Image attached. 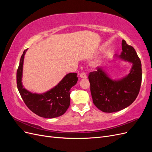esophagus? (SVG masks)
Here are the masks:
<instances>
[{"label": "esophagus", "instance_id": "obj_1", "mask_svg": "<svg viewBox=\"0 0 152 152\" xmlns=\"http://www.w3.org/2000/svg\"><path fill=\"white\" fill-rule=\"evenodd\" d=\"M80 77L82 78V79H86V78H87V75L85 73L82 72V73H81L80 74Z\"/></svg>", "mask_w": 152, "mask_h": 152}]
</instances>
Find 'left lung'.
Masks as SVG:
<instances>
[{
  "mask_svg": "<svg viewBox=\"0 0 152 152\" xmlns=\"http://www.w3.org/2000/svg\"><path fill=\"white\" fill-rule=\"evenodd\" d=\"M120 59L132 63L129 73L121 79L112 80L102 68L89 73V80L93 103L99 110L106 113L120 111L131 104L140 90L142 69L140 59L134 48L124 40Z\"/></svg>",
  "mask_w": 152,
  "mask_h": 152,
  "instance_id": "1",
  "label": "left lung"
}]
</instances>
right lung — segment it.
I'll list each match as a JSON object with an SVG mask.
<instances>
[{"mask_svg":"<svg viewBox=\"0 0 152 152\" xmlns=\"http://www.w3.org/2000/svg\"><path fill=\"white\" fill-rule=\"evenodd\" d=\"M27 49L20 59L16 73L17 87L23 100L31 112L37 115L52 118L62 115L66 112L70 103V89L78 80L76 73H70L49 91L42 94L32 93L22 84L23 66Z\"/></svg>","mask_w":152,"mask_h":152,"instance_id":"right-lung-1","label":"right lung"}]
</instances>
